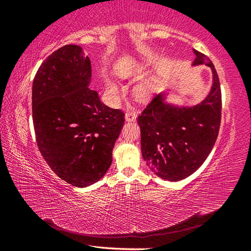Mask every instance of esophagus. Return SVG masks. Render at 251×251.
I'll return each instance as SVG.
<instances>
[{
    "instance_id": "34e87169",
    "label": "esophagus",
    "mask_w": 251,
    "mask_h": 251,
    "mask_svg": "<svg viewBox=\"0 0 251 251\" xmlns=\"http://www.w3.org/2000/svg\"><path fill=\"white\" fill-rule=\"evenodd\" d=\"M136 120V114L134 112H127L125 114V121L126 122H134Z\"/></svg>"
}]
</instances>
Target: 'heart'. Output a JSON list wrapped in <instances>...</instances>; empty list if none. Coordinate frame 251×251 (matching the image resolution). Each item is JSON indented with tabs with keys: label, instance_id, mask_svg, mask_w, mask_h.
Instances as JSON below:
<instances>
[{
	"label": "heart",
	"instance_id": "1",
	"mask_svg": "<svg viewBox=\"0 0 251 251\" xmlns=\"http://www.w3.org/2000/svg\"><path fill=\"white\" fill-rule=\"evenodd\" d=\"M150 64H151L150 59L144 58L141 62L137 63V65H136V71L139 72V71L146 70L147 67L150 66ZM106 90H107L108 94H110L113 97L120 96V90H118L116 85L113 84L112 82H107V84H106ZM151 84L148 82L141 83L137 87L135 88V95L139 100L147 99V97L151 95Z\"/></svg>",
	"mask_w": 251,
	"mask_h": 251
}]
</instances>
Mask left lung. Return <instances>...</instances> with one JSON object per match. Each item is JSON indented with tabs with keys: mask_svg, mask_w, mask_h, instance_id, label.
<instances>
[{
	"mask_svg": "<svg viewBox=\"0 0 251 251\" xmlns=\"http://www.w3.org/2000/svg\"><path fill=\"white\" fill-rule=\"evenodd\" d=\"M192 66L207 65L212 73L210 91L201 103L180 106L157 94L138 116L142 155L159 178L178 181L201 166L217 139L222 116V92L217 72L206 55L194 50Z\"/></svg>",
	"mask_w": 251,
	"mask_h": 251,
	"instance_id": "obj_1",
	"label": "left lung"
}]
</instances>
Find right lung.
<instances>
[{
  "instance_id": "right-lung-1",
  "label": "right lung",
  "mask_w": 251,
  "mask_h": 251,
  "mask_svg": "<svg viewBox=\"0 0 251 251\" xmlns=\"http://www.w3.org/2000/svg\"><path fill=\"white\" fill-rule=\"evenodd\" d=\"M91 61L78 45H65L42 63L33 80L36 143L50 169L75 187L91 186L112 164L124 113L92 91Z\"/></svg>"
}]
</instances>
